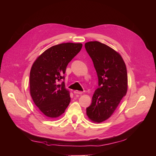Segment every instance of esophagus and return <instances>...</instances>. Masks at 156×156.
<instances>
[{
  "label": "esophagus",
  "mask_w": 156,
  "mask_h": 156,
  "mask_svg": "<svg viewBox=\"0 0 156 156\" xmlns=\"http://www.w3.org/2000/svg\"><path fill=\"white\" fill-rule=\"evenodd\" d=\"M73 93H74L75 94H83V91H80L75 90L74 91H73Z\"/></svg>",
  "instance_id": "obj_1"
}]
</instances>
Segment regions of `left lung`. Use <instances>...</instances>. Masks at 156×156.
I'll return each instance as SVG.
<instances>
[{
    "label": "left lung",
    "mask_w": 156,
    "mask_h": 156,
    "mask_svg": "<svg viewBox=\"0 0 156 156\" xmlns=\"http://www.w3.org/2000/svg\"><path fill=\"white\" fill-rule=\"evenodd\" d=\"M84 47L94 62L99 86L87 108V115L92 122L100 123L111 117L126 94V67L119 53L105 44L90 41Z\"/></svg>",
    "instance_id": "left-lung-1"
}]
</instances>
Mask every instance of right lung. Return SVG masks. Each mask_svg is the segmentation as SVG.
I'll use <instances>...</instances> for the list:
<instances>
[{
  "label": "right lung",
  "instance_id": "obj_1",
  "mask_svg": "<svg viewBox=\"0 0 156 156\" xmlns=\"http://www.w3.org/2000/svg\"><path fill=\"white\" fill-rule=\"evenodd\" d=\"M81 43H61L52 46L33 63L30 76V95L41 112L47 117H59L69 105V91L65 83L68 63L81 50Z\"/></svg>",
  "mask_w": 156,
  "mask_h": 156
}]
</instances>
